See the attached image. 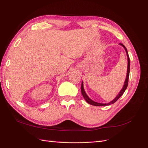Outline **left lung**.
<instances>
[{
	"label": "left lung",
	"instance_id": "8db88e82",
	"mask_svg": "<svg viewBox=\"0 0 148 148\" xmlns=\"http://www.w3.org/2000/svg\"><path fill=\"white\" fill-rule=\"evenodd\" d=\"M120 44L125 49V50L126 53H127V60H128L127 76H126L125 81V82H124V85H123V88H121V90H120V92L119 93V94H118V96L115 98H114V99L113 101H111V102H110V103H108L107 104L106 103H105V104L99 103H97V102H95V101H92V99H90L89 97H88V96H87V94L85 93V91L84 88V84H83V82H82V85H81L82 94V96L84 97V99H85V101H86L89 104L93 105V106H108V105H110L111 104H113V103H115V102L118 99H119L121 96H122L123 94L124 93V92L125 91L126 88L128 86V83H129V73H130V58H129V54H128V51L127 50V48L125 47V45H123L122 44Z\"/></svg>",
	"mask_w": 148,
	"mask_h": 148
}]
</instances>
